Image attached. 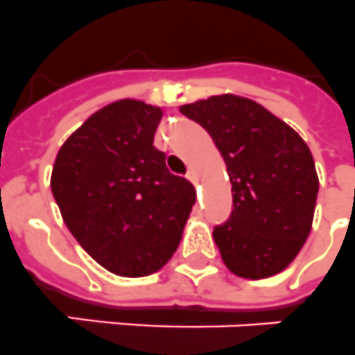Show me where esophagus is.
Returning a JSON list of instances; mask_svg holds the SVG:
<instances>
[{
  "mask_svg": "<svg viewBox=\"0 0 355 355\" xmlns=\"http://www.w3.org/2000/svg\"><path fill=\"white\" fill-rule=\"evenodd\" d=\"M187 178H189V180H191L193 184H196L198 182V175H196V171L195 169H189V171H187V175H186Z\"/></svg>",
  "mask_w": 355,
  "mask_h": 355,
  "instance_id": "34e87169",
  "label": "esophagus"
}]
</instances>
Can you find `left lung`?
<instances>
[{"label":"left lung","instance_id":"left-lung-1","mask_svg":"<svg viewBox=\"0 0 355 355\" xmlns=\"http://www.w3.org/2000/svg\"><path fill=\"white\" fill-rule=\"evenodd\" d=\"M180 112L209 133L233 184L231 218L213 231L225 267L245 279L287 269L311 234L320 189L309 146L240 95H213Z\"/></svg>","mask_w":355,"mask_h":355}]
</instances>
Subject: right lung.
Here are the masks:
<instances>
[{"mask_svg":"<svg viewBox=\"0 0 355 355\" xmlns=\"http://www.w3.org/2000/svg\"><path fill=\"white\" fill-rule=\"evenodd\" d=\"M162 110L121 99L97 110L61 146L50 187L61 216L110 272L141 278L177 251L196 200L153 146Z\"/></svg>","mask_w":355,"mask_h":355,"instance_id":"1","label":"right lung"}]
</instances>
